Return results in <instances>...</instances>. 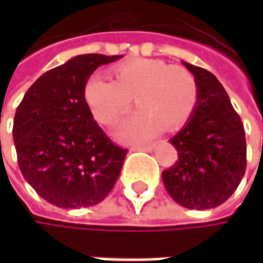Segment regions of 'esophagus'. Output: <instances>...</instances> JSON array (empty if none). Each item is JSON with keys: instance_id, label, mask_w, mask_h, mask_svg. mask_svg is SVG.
<instances>
[{"instance_id": "34e87169", "label": "esophagus", "mask_w": 263, "mask_h": 263, "mask_svg": "<svg viewBox=\"0 0 263 263\" xmlns=\"http://www.w3.org/2000/svg\"><path fill=\"white\" fill-rule=\"evenodd\" d=\"M154 147H155V144H137V146H132L134 151H146V152L152 151Z\"/></svg>"}]
</instances>
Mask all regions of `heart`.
I'll return each instance as SVG.
<instances>
[{"mask_svg": "<svg viewBox=\"0 0 263 263\" xmlns=\"http://www.w3.org/2000/svg\"><path fill=\"white\" fill-rule=\"evenodd\" d=\"M116 80L92 74L85 85V100L103 125H114L135 97L140 111L123 128L128 138L147 137L160 128L177 131L193 116L199 88L195 76L160 59L138 58L114 68Z\"/></svg>", "mask_w": 263, "mask_h": 263, "instance_id": "1", "label": "heart"}]
</instances>
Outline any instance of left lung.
Listing matches in <instances>:
<instances>
[{"instance_id":"obj_1","label":"left lung","mask_w":263,"mask_h":263,"mask_svg":"<svg viewBox=\"0 0 263 263\" xmlns=\"http://www.w3.org/2000/svg\"><path fill=\"white\" fill-rule=\"evenodd\" d=\"M199 88L198 106L171 143L178 160L163 171L169 195L187 209L205 210L226 202L247 167L243 123L221 82L210 71L184 62Z\"/></svg>"}]
</instances>
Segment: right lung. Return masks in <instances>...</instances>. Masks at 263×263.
I'll use <instances>...</instances> for the list:
<instances>
[{"instance_id": "add662e5", "label": "right lung", "mask_w": 263, "mask_h": 263, "mask_svg": "<svg viewBox=\"0 0 263 263\" xmlns=\"http://www.w3.org/2000/svg\"><path fill=\"white\" fill-rule=\"evenodd\" d=\"M119 58L76 56L44 73L16 108L18 166L27 183L53 205L99 204L120 175L128 149L111 141L85 100V85L94 70Z\"/></svg>"}]
</instances>
